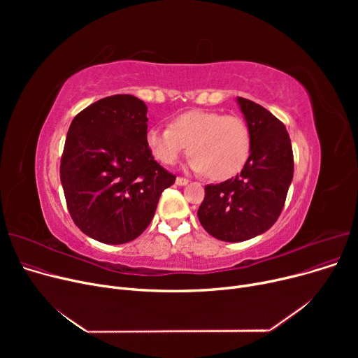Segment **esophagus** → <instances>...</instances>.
Segmentation results:
<instances>
[{
    "instance_id": "34e87169",
    "label": "esophagus",
    "mask_w": 358,
    "mask_h": 358,
    "mask_svg": "<svg viewBox=\"0 0 358 358\" xmlns=\"http://www.w3.org/2000/svg\"><path fill=\"white\" fill-rule=\"evenodd\" d=\"M176 184H177V185H187V184H189V180H187V178H182V177H177Z\"/></svg>"
}]
</instances>
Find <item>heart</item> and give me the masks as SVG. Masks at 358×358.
Returning a JSON list of instances; mask_svg holds the SVG:
<instances>
[{"label": "heart", "instance_id": "obj_1", "mask_svg": "<svg viewBox=\"0 0 358 358\" xmlns=\"http://www.w3.org/2000/svg\"><path fill=\"white\" fill-rule=\"evenodd\" d=\"M145 141L162 165H174L190 146V168L215 181L236 176L248 162L252 143L245 120L213 110L181 113L169 127H149Z\"/></svg>", "mask_w": 358, "mask_h": 358}]
</instances>
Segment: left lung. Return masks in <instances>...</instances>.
Segmentation results:
<instances>
[{
	"label": "left lung",
	"instance_id": "left-lung-1",
	"mask_svg": "<svg viewBox=\"0 0 358 358\" xmlns=\"http://www.w3.org/2000/svg\"><path fill=\"white\" fill-rule=\"evenodd\" d=\"M251 131V155L242 171L204 187L197 216L224 242H241L268 231L278 219L293 180V150L286 126L262 106L238 97Z\"/></svg>",
	"mask_w": 358,
	"mask_h": 358
}]
</instances>
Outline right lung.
Segmentation results:
<instances>
[{"instance_id":"obj_1","label":"right lung","mask_w":358,"mask_h":358,"mask_svg":"<svg viewBox=\"0 0 358 358\" xmlns=\"http://www.w3.org/2000/svg\"><path fill=\"white\" fill-rule=\"evenodd\" d=\"M146 111L135 96H110L80 111L66 135L61 182L69 215L108 245L138 238L176 181L146 146Z\"/></svg>"}]
</instances>
